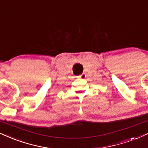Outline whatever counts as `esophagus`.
Returning a JSON list of instances; mask_svg holds the SVG:
<instances>
[{
    "label": "esophagus",
    "instance_id": "34e87169",
    "mask_svg": "<svg viewBox=\"0 0 148 148\" xmlns=\"http://www.w3.org/2000/svg\"><path fill=\"white\" fill-rule=\"evenodd\" d=\"M78 77L79 78V79H85V78H86V74H85V73H83V74H81V75H79Z\"/></svg>",
    "mask_w": 148,
    "mask_h": 148
}]
</instances>
